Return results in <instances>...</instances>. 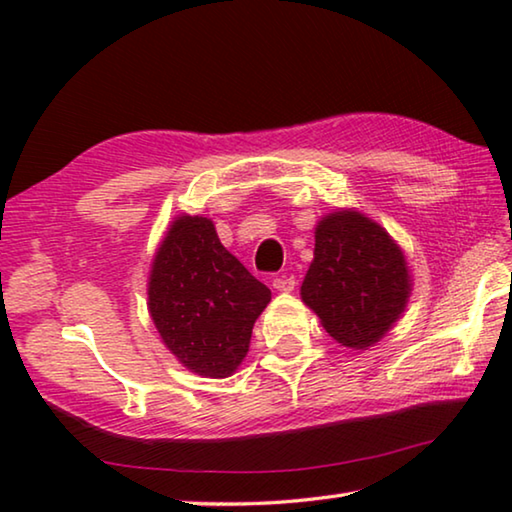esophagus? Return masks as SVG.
Returning a JSON list of instances; mask_svg holds the SVG:
<instances>
[{
    "label": "esophagus",
    "mask_w": 512,
    "mask_h": 512,
    "mask_svg": "<svg viewBox=\"0 0 512 512\" xmlns=\"http://www.w3.org/2000/svg\"><path fill=\"white\" fill-rule=\"evenodd\" d=\"M296 277L293 275H280V277H275L273 280V289L275 291H282V293H289V291H293L296 289Z\"/></svg>",
    "instance_id": "obj_1"
}]
</instances>
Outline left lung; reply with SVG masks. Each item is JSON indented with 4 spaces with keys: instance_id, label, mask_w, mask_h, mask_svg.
<instances>
[{
    "instance_id": "1",
    "label": "left lung",
    "mask_w": 512,
    "mask_h": 512,
    "mask_svg": "<svg viewBox=\"0 0 512 512\" xmlns=\"http://www.w3.org/2000/svg\"><path fill=\"white\" fill-rule=\"evenodd\" d=\"M300 296L336 343L366 350L404 314L409 266L379 223L357 210H339L316 225L314 262Z\"/></svg>"
}]
</instances>
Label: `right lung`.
Returning <instances> with one entry per match:
<instances>
[{"instance_id":"right-lung-1","label":"right lung","mask_w":512,"mask_h":512,"mask_svg":"<svg viewBox=\"0 0 512 512\" xmlns=\"http://www.w3.org/2000/svg\"><path fill=\"white\" fill-rule=\"evenodd\" d=\"M271 289L228 253L207 216L169 225L149 275V314L162 343L196 375L230 377L244 361Z\"/></svg>"}]
</instances>
